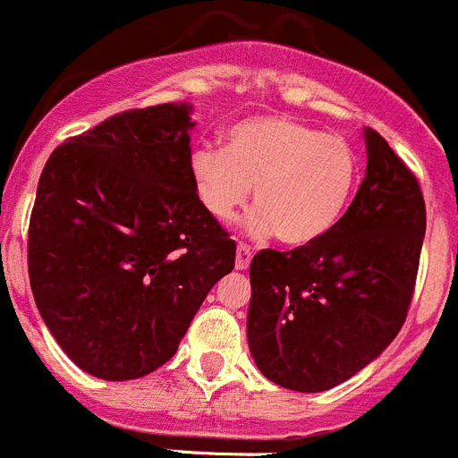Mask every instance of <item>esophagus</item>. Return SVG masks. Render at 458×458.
<instances>
[{
    "label": "esophagus",
    "mask_w": 458,
    "mask_h": 458,
    "mask_svg": "<svg viewBox=\"0 0 458 458\" xmlns=\"http://www.w3.org/2000/svg\"><path fill=\"white\" fill-rule=\"evenodd\" d=\"M250 263H251V247L245 245V242H241L236 251V270H247Z\"/></svg>",
    "instance_id": "34e87169"
}]
</instances>
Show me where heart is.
Instances as JSON below:
<instances>
[{
    "label": "heart",
    "mask_w": 458,
    "mask_h": 458,
    "mask_svg": "<svg viewBox=\"0 0 458 458\" xmlns=\"http://www.w3.org/2000/svg\"><path fill=\"white\" fill-rule=\"evenodd\" d=\"M225 140V149L199 147L191 157L197 195L216 220H232L251 186V229L275 232L288 247L313 245L343 220L359 183L350 142L288 115H250Z\"/></svg>",
    "instance_id": "heart-1"
}]
</instances>
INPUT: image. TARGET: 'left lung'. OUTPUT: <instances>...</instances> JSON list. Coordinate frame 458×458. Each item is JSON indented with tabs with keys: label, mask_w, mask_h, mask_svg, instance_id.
Returning <instances> with one entry per match:
<instances>
[{
	"label": "left lung",
	"mask_w": 458,
	"mask_h": 458,
	"mask_svg": "<svg viewBox=\"0 0 458 458\" xmlns=\"http://www.w3.org/2000/svg\"><path fill=\"white\" fill-rule=\"evenodd\" d=\"M366 177L313 245L251 259L247 343L263 377L297 393L343 384L391 345L413 297L427 213L391 145L363 131Z\"/></svg>",
	"instance_id": "8db88e82"
}]
</instances>
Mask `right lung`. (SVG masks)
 Wrapping results in <instances>:
<instances>
[{
    "instance_id": "add662e5",
    "label": "right lung",
    "mask_w": 458,
    "mask_h": 458,
    "mask_svg": "<svg viewBox=\"0 0 458 458\" xmlns=\"http://www.w3.org/2000/svg\"><path fill=\"white\" fill-rule=\"evenodd\" d=\"M188 104L108 117L58 145L29 222L33 300L83 372L127 381L177 352L236 242L191 172Z\"/></svg>"
}]
</instances>
